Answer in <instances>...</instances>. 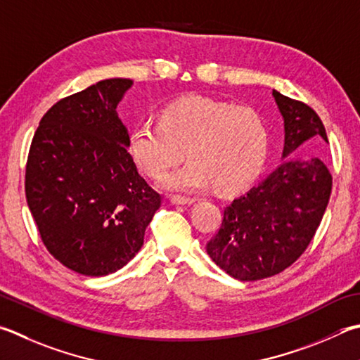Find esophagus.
I'll use <instances>...</instances> for the list:
<instances>
[{"mask_svg": "<svg viewBox=\"0 0 360 360\" xmlns=\"http://www.w3.org/2000/svg\"><path fill=\"white\" fill-rule=\"evenodd\" d=\"M169 201H172L173 205H176V206H186V205H193L195 198L182 197V195H173V197L169 198Z\"/></svg>", "mask_w": 360, "mask_h": 360, "instance_id": "1", "label": "esophagus"}]
</instances>
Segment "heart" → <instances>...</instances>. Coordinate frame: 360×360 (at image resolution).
Wrapping results in <instances>:
<instances>
[{"instance_id":"b5f03b06","label":"heart","mask_w":360,"mask_h":360,"mask_svg":"<svg viewBox=\"0 0 360 360\" xmlns=\"http://www.w3.org/2000/svg\"><path fill=\"white\" fill-rule=\"evenodd\" d=\"M127 146L136 167L151 178L178 163L186 149L191 160L163 176L165 191L193 192L214 184L236 191L263 168L269 127L250 107L191 96L163 107L159 122L134 126Z\"/></svg>"}]
</instances>
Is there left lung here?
I'll use <instances>...</instances> for the list:
<instances>
[{"label": "left lung", "mask_w": 360, "mask_h": 360, "mask_svg": "<svg viewBox=\"0 0 360 360\" xmlns=\"http://www.w3.org/2000/svg\"><path fill=\"white\" fill-rule=\"evenodd\" d=\"M283 117V162L225 209L206 252L220 269L243 282L285 271L315 236L328 207L332 176L319 158L292 159L299 148L328 143L319 116L272 89Z\"/></svg>", "instance_id": "left-lung-1"}]
</instances>
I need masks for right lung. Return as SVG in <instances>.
I'll list each match as a JSON object with an SVG mask.
<instances>
[{"label":"right lung","instance_id":"right-lung-1","mask_svg":"<svg viewBox=\"0 0 360 360\" xmlns=\"http://www.w3.org/2000/svg\"><path fill=\"white\" fill-rule=\"evenodd\" d=\"M129 78L61 99L39 122L26 163V201L47 250L82 276L126 266L143 245L160 195L129 154L117 103Z\"/></svg>","mask_w":360,"mask_h":360}]
</instances>
